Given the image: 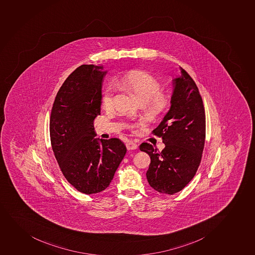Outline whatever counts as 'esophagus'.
Returning <instances> with one entry per match:
<instances>
[{
  "label": "esophagus",
  "mask_w": 255,
  "mask_h": 255,
  "mask_svg": "<svg viewBox=\"0 0 255 255\" xmlns=\"http://www.w3.org/2000/svg\"><path fill=\"white\" fill-rule=\"evenodd\" d=\"M126 147L128 150H133V149H137V144L133 142H128L127 143Z\"/></svg>",
  "instance_id": "esophagus-1"
}]
</instances>
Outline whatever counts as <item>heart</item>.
<instances>
[{
  "mask_svg": "<svg viewBox=\"0 0 255 255\" xmlns=\"http://www.w3.org/2000/svg\"><path fill=\"white\" fill-rule=\"evenodd\" d=\"M115 86L135 95L142 104L145 115L152 120L164 117L171 107V96L161 90V81L144 70H131L124 74L115 81ZM114 95L113 86H108L102 92L101 105L104 110L113 108Z\"/></svg>",
  "mask_w": 255,
  "mask_h": 255,
  "instance_id": "1",
  "label": "heart"
}]
</instances>
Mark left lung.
Returning <instances> with one entry per match:
<instances>
[{
  "label": "left lung",
  "mask_w": 255,
  "mask_h": 255,
  "mask_svg": "<svg viewBox=\"0 0 255 255\" xmlns=\"http://www.w3.org/2000/svg\"><path fill=\"white\" fill-rule=\"evenodd\" d=\"M174 80L170 110L151 134L161 137L163 150L147 142L140 150L150 156L146 176L153 190L174 195L196 175L206 139V114L198 87L183 68Z\"/></svg>",
  "instance_id": "obj_1"
}]
</instances>
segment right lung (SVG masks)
Listing matches in <instances>:
<instances>
[{
	"instance_id": "add662e5",
	"label": "right lung",
	"mask_w": 255,
	"mask_h": 255,
	"mask_svg": "<svg viewBox=\"0 0 255 255\" xmlns=\"http://www.w3.org/2000/svg\"><path fill=\"white\" fill-rule=\"evenodd\" d=\"M102 66L83 65L59 89L50 116L52 148L65 179L86 195L109 186L126 154V146L113 137L95 138L94 122L101 115Z\"/></svg>"
}]
</instances>
